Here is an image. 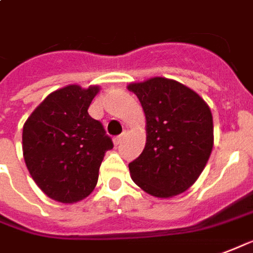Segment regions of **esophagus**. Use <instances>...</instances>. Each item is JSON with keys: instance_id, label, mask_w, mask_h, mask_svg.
<instances>
[{"instance_id": "34e87169", "label": "esophagus", "mask_w": 253, "mask_h": 253, "mask_svg": "<svg viewBox=\"0 0 253 253\" xmlns=\"http://www.w3.org/2000/svg\"><path fill=\"white\" fill-rule=\"evenodd\" d=\"M124 137H125V133L119 134V136H116V137H114V144H117V145H119L120 143H121V141H123V140H124Z\"/></svg>"}]
</instances>
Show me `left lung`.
Wrapping results in <instances>:
<instances>
[{
    "mask_svg": "<svg viewBox=\"0 0 253 253\" xmlns=\"http://www.w3.org/2000/svg\"><path fill=\"white\" fill-rule=\"evenodd\" d=\"M144 110L147 141L129 172L145 193L169 198L194 185L213 149V116L194 90L155 77L128 84Z\"/></svg>",
    "mask_w": 253,
    "mask_h": 253,
    "instance_id": "8db88e82",
    "label": "left lung"
}]
</instances>
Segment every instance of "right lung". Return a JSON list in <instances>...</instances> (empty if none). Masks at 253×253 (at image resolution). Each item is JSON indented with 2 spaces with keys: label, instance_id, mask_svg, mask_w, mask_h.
<instances>
[{
  "label": "right lung",
  "instance_id": "right-lung-1",
  "mask_svg": "<svg viewBox=\"0 0 253 253\" xmlns=\"http://www.w3.org/2000/svg\"><path fill=\"white\" fill-rule=\"evenodd\" d=\"M99 86L68 84L35 109L23 128V154L32 179L49 198L74 204L86 198L98 180L112 139L87 109Z\"/></svg>",
  "mask_w": 253,
  "mask_h": 253
}]
</instances>
